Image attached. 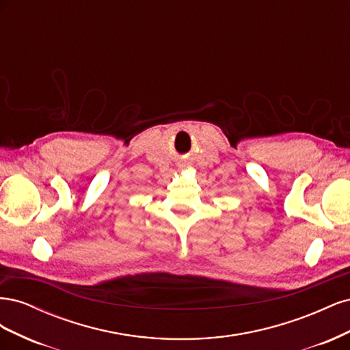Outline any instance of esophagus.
Listing matches in <instances>:
<instances>
[{"mask_svg": "<svg viewBox=\"0 0 350 350\" xmlns=\"http://www.w3.org/2000/svg\"><path fill=\"white\" fill-rule=\"evenodd\" d=\"M187 166H188V162H187V161L179 162V163H178V171H183V169H185Z\"/></svg>", "mask_w": 350, "mask_h": 350, "instance_id": "esophagus-1", "label": "esophagus"}]
</instances>
